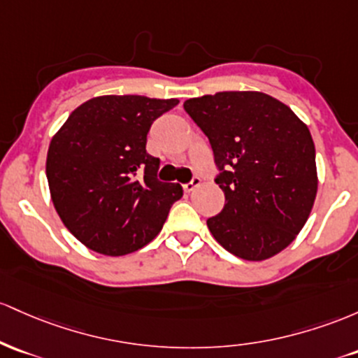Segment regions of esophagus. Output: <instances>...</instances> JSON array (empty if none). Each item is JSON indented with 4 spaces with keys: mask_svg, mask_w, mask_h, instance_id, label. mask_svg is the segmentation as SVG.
Instances as JSON below:
<instances>
[{
    "mask_svg": "<svg viewBox=\"0 0 358 358\" xmlns=\"http://www.w3.org/2000/svg\"><path fill=\"white\" fill-rule=\"evenodd\" d=\"M199 184H201V179H199V178H192L191 182L184 184L182 187H184V191H186V192H192V191L196 189V187L199 186Z\"/></svg>",
    "mask_w": 358,
    "mask_h": 358,
    "instance_id": "34e87169",
    "label": "esophagus"
}]
</instances>
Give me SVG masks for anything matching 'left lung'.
Returning <instances> with one entry per match:
<instances>
[{
  "label": "left lung",
  "instance_id": "8db88e82",
  "mask_svg": "<svg viewBox=\"0 0 358 358\" xmlns=\"http://www.w3.org/2000/svg\"><path fill=\"white\" fill-rule=\"evenodd\" d=\"M210 140L224 192L208 220L215 240L243 260H266L292 243L318 191L316 152L291 108L259 91H223L184 101Z\"/></svg>",
  "mask_w": 358,
  "mask_h": 358
}]
</instances>
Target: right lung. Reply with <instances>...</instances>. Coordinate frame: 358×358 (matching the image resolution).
Segmentation results:
<instances>
[{
    "mask_svg": "<svg viewBox=\"0 0 358 358\" xmlns=\"http://www.w3.org/2000/svg\"><path fill=\"white\" fill-rule=\"evenodd\" d=\"M179 99L98 96L76 108L52 138L47 180L55 211L76 238L103 255L145 247L182 187L157 179L147 154L152 123Z\"/></svg>",
    "mask_w": 358,
    "mask_h": 358,
    "instance_id": "add662e5",
    "label": "right lung"
}]
</instances>
